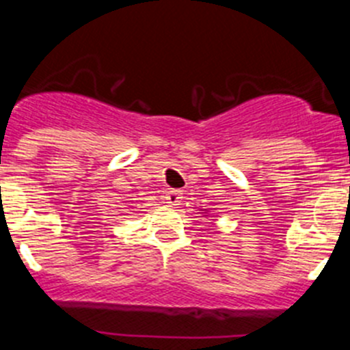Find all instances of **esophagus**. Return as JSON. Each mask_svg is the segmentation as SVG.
<instances>
[{"label": "esophagus", "mask_w": 350, "mask_h": 350, "mask_svg": "<svg viewBox=\"0 0 350 350\" xmlns=\"http://www.w3.org/2000/svg\"><path fill=\"white\" fill-rule=\"evenodd\" d=\"M165 200L170 206H177V205H180V202H182V193L180 191H168Z\"/></svg>", "instance_id": "obj_1"}]
</instances>
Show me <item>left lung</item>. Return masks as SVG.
<instances>
[{"mask_svg":"<svg viewBox=\"0 0 350 350\" xmlns=\"http://www.w3.org/2000/svg\"><path fill=\"white\" fill-rule=\"evenodd\" d=\"M205 213H206V212H205Z\"/></svg>","mask_w":350,"mask_h":350,"instance_id":"8db88e82","label":"left lung"}]
</instances>
